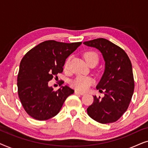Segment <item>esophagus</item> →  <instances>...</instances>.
Instances as JSON below:
<instances>
[{"label":"esophagus","mask_w":148,"mask_h":148,"mask_svg":"<svg viewBox=\"0 0 148 148\" xmlns=\"http://www.w3.org/2000/svg\"><path fill=\"white\" fill-rule=\"evenodd\" d=\"M75 94H77V95H81V96H83V95H84V93L80 92H79V91H77V90L75 91Z\"/></svg>","instance_id":"obj_1"}]
</instances>
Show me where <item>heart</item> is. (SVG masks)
<instances>
[{"label":"heart","instance_id":"obj_1","mask_svg":"<svg viewBox=\"0 0 148 148\" xmlns=\"http://www.w3.org/2000/svg\"><path fill=\"white\" fill-rule=\"evenodd\" d=\"M84 56L87 63H89L91 61H94V60L98 62V56L94 52H87L84 54ZM69 62V58H67L64 64V70H67ZM93 83H94V79L91 77L78 75L72 81L71 84L73 88H74L75 90L84 92L88 90Z\"/></svg>","mask_w":148,"mask_h":148}]
</instances>
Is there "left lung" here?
I'll use <instances>...</instances> for the list:
<instances>
[{
  "mask_svg": "<svg viewBox=\"0 0 148 148\" xmlns=\"http://www.w3.org/2000/svg\"><path fill=\"white\" fill-rule=\"evenodd\" d=\"M86 46L98 49L105 61L104 72L97 85L104 90L102 99L94 96V102L88 114L97 122L106 124L115 122L125 112L134 91L132 64L129 56L119 46L104 38L84 42Z\"/></svg>",
  "mask_w": 148,
  "mask_h": 148,
  "instance_id": "left-lung-1",
  "label": "left lung"
}]
</instances>
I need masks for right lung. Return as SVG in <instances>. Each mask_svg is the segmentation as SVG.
<instances>
[{"instance_id": "obj_1", "label": "right lung", "mask_w": 148, "mask_h": 148, "mask_svg": "<svg viewBox=\"0 0 148 148\" xmlns=\"http://www.w3.org/2000/svg\"><path fill=\"white\" fill-rule=\"evenodd\" d=\"M81 44L48 40L32 48L22 58L17 76L18 95L32 118L45 121L56 116L66 98L74 93L67 86L54 91L48 82L62 72L66 59Z\"/></svg>"}]
</instances>
